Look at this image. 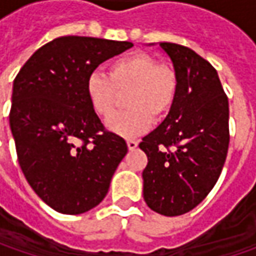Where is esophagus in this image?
Here are the masks:
<instances>
[{
    "mask_svg": "<svg viewBox=\"0 0 256 256\" xmlns=\"http://www.w3.org/2000/svg\"><path fill=\"white\" fill-rule=\"evenodd\" d=\"M126 145H128V148L132 151V150H135V148L138 146V141H135V140H128V141H126Z\"/></svg>",
    "mask_w": 256,
    "mask_h": 256,
    "instance_id": "obj_1",
    "label": "esophagus"
}]
</instances>
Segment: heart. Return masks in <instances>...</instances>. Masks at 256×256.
I'll return each instance as SVG.
<instances>
[{
    "instance_id": "1",
    "label": "heart",
    "mask_w": 256,
    "mask_h": 256,
    "mask_svg": "<svg viewBox=\"0 0 256 256\" xmlns=\"http://www.w3.org/2000/svg\"><path fill=\"white\" fill-rule=\"evenodd\" d=\"M178 88L176 70L145 52L114 60L106 66V75L95 71L85 82L91 108L102 118L112 115L121 95L126 94L128 108L108 121V128L122 136L145 132L152 124V116L164 118L176 101Z\"/></svg>"
}]
</instances>
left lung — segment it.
Returning a JSON list of instances; mask_svg holds the SVG:
<instances>
[{"label": "left lung", "instance_id": "8db88e82", "mask_svg": "<svg viewBox=\"0 0 256 256\" xmlns=\"http://www.w3.org/2000/svg\"><path fill=\"white\" fill-rule=\"evenodd\" d=\"M178 72L176 101L142 138L144 200L165 216L201 204L221 175L230 146V104L216 70L191 48L161 42Z\"/></svg>", "mask_w": 256, "mask_h": 256}]
</instances>
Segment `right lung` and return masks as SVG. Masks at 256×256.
Segmentation results:
<instances>
[{
	"label": "right lung",
	"instance_id": "obj_1",
	"mask_svg": "<svg viewBox=\"0 0 256 256\" xmlns=\"http://www.w3.org/2000/svg\"><path fill=\"white\" fill-rule=\"evenodd\" d=\"M132 42L68 35L42 45L14 80L10 126L20 166L52 210L76 215L102 201L128 152L105 130L85 82L98 65Z\"/></svg>",
	"mask_w": 256,
	"mask_h": 256
}]
</instances>
